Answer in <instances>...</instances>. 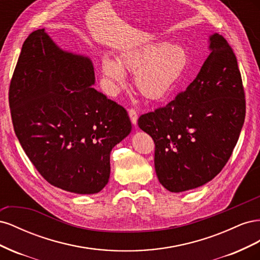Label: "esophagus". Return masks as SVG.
Here are the masks:
<instances>
[{"label": "esophagus", "mask_w": 260, "mask_h": 260, "mask_svg": "<svg viewBox=\"0 0 260 260\" xmlns=\"http://www.w3.org/2000/svg\"><path fill=\"white\" fill-rule=\"evenodd\" d=\"M129 116H130L131 122L136 125L137 122H138V113H137L136 109L130 108V109H129Z\"/></svg>", "instance_id": "esophagus-1"}]
</instances>
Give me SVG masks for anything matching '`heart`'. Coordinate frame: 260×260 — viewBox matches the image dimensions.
Listing matches in <instances>:
<instances>
[{
  "label": "heart",
  "instance_id": "heart-1",
  "mask_svg": "<svg viewBox=\"0 0 260 260\" xmlns=\"http://www.w3.org/2000/svg\"><path fill=\"white\" fill-rule=\"evenodd\" d=\"M188 53L183 46L155 41L124 51L119 59L105 55L102 73L112 90L127 83L125 72L135 73L137 90L147 99H161L187 72Z\"/></svg>",
  "mask_w": 260,
  "mask_h": 260
}]
</instances>
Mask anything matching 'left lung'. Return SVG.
Segmentation results:
<instances>
[{
  "label": "left lung",
  "mask_w": 260,
  "mask_h": 260,
  "mask_svg": "<svg viewBox=\"0 0 260 260\" xmlns=\"http://www.w3.org/2000/svg\"><path fill=\"white\" fill-rule=\"evenodd\" d=\"M198 77L166 106L138 124L155 143V171L164 187L183 192L214 179L232 155L245 119V93L235 54L217 34Z\"/></svg>",
  "instance_id": "8db88e82"
}]
</instances>
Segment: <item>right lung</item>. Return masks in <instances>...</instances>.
Here are the masks:
<instances>
[{"mask_svg":"<svg viewBox=\"0 0 260 260\" xmlns=\"http://www.w3.org/2000/svg\"><path fill=\"white\" fill-rule=\"evenodd\" d=\"M89 57L60 50L39 29L30 34L11 80L15 133L48 182L94 194L111 175L113 147L131 131L125 109L96 91Z\"/></svg>","mask_w":260,"mask_h":260,"instance_id":"1","label":"right lung"}]
</instances>
